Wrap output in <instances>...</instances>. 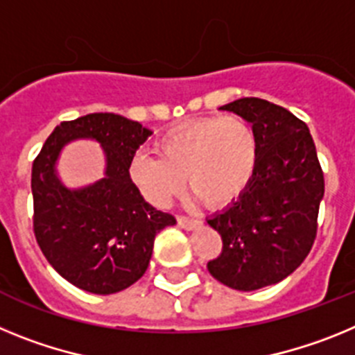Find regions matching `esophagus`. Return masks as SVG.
I'll list each match as a JSON object with an SVG mask.
<instances>
[{
  "label": "esophagus",
  "instance_id": "1",
  "mask_svg": "<svg viewBox=\"0 0 355 355\" xmlns=\"http://www.w3.org/2000/svg\"><path fill=\"white\" fill-rule=\"evenodd\" d=\"M178 224H180L183 229H188V231H190V229H196L200 222L196 220V218H188V216L180 215L178 216Z\"/></svg>",
  "mask_w": 355,
  "mask_h": 355
}]
</instances>
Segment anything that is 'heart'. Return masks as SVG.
Here are the masks:
<instances>
[{
	"label": "heart",
	"mask_w": 355,
	"mask_h": 355,
	"mask_svg": "<svg viewBox=\"0 0 355 355\" xmlns=\"http://www.w3.org/2000/svg\"><path fill=\"white\" fill-rule=\"evenodd\" d=\"M158 156L139 153L130 175L156 206L188 188L208 206L236 199L252 180L258 163V135L240 115L190 121L163 133L155 144Z\"/></svg>",
	"instance_id": "obj_1"
}]
</instances>
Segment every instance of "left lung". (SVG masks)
<instances>
[{
  "label": "left lung",
  "mask_w": 355,
  "mask_h": 355,
  "mask_svg": "<svg viewBox=\"0 0 355 355\" xmlns=\"http://www.w3.org/2000/svg\"><path fill=\"white\" fill-rule=\"evenodd\" d=\"M220 110L252 124L258 163L238 199L208 218L222 236L220 256L208 270L225 286L254 291L283 281L311 250L324 172L309 128L286 108L241 97Z\"/></svg>",
  "instance_id": "8db88e82"
}]
</instances>
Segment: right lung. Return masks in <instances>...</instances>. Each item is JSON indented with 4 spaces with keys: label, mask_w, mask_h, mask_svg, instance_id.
I'll return each mask as SVG.
<instances>
[{
    "label": "right lung",
    "mask_w": 355,
    "mask_h": 355,
    "mask_svg": "<svg viewBox=\"0 0 355 355\" xmlns=\"http://www.w3.org/2000/svg\"><path fill=\"white\" fill-rule=\"evenodd\" d=\"M153 131L115 114H89L62 122L31 167L33 231L40 250L65 281L110 295L137 283L149 266L155 236L175 218L146 202L130 165ZM78 138L102 144L105 175L71 191L55 174L61 149Z\"/></svg>",
    "instance_id": "1"
}]
</instances>
